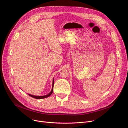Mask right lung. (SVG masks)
Returning a JSON list of instances; mask_svg holds the SVG:
<instances>
[{"mask_svg": "<svg viewBox=\"0 0 128 128\" xmlns=\"http://www.w3.org/2000/svg\"><path fill=\"white\" fill-rule=\"evenodd\" d=\"M53 86H54V78H53V82H52V90L51 91V92L48 94L46 95H45V96H33V95H32L30 94H28L32 97V98H36V99H42V98H48L49 96H50L51 94L52 93H53Z\"/></svg>", "mask_w": 128, "mask_h": 128, "instance_id": "1", "label": "right lung"}]
</instances>
